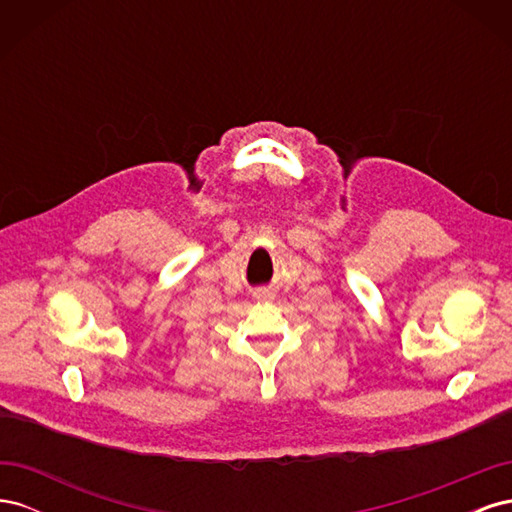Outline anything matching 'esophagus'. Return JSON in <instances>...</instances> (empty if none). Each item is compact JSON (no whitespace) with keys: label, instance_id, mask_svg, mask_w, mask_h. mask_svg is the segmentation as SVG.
Wrapping results in <instances>:
<instances>
[{"label":"esophagus","instance_id":"1","mask_svg":"<svg viewBox=\"0 0 512 512\" xmlns=\"http://www.w3.org/2000/svg\"><path fill=\"white\" fill-rule=\"evenodd\" d=\"M273 297H275V294H273L271 288H260L256 292V299H273Z\"/></svg>","mask_w":512,"mask_h":512}]
</instances>
